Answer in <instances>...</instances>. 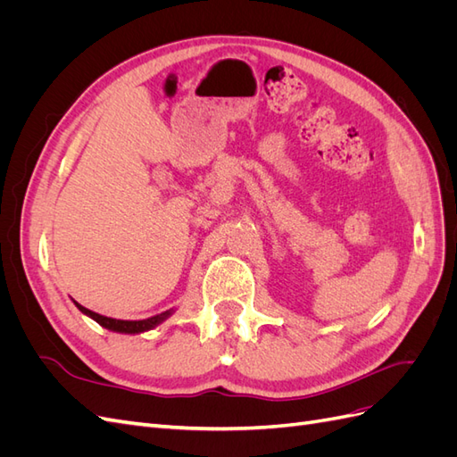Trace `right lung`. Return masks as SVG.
I'll return each mask as SVG.
<instances>
[{
	"instance_id": "right-lung-1",
	"label": "right lung",
	"mask_w": 457,
	"mask_h": 457,
	"mask_svg": "<svg viewBox=\"0 0 457 457\" xmlns=\"http://www.w3.org/2000/svg\"><path fill=\"white\" fill-rule=\"evenodd\" d=\"M74 305L78 307L79 312H84L86 316L93 318L96 324H101L103 328H106L110 331H118V334H145V331H150V329L158 328L162 322L168 320V318L175 312V309H170V311L160 312L156 316L145 318V320H116V318H108V316L96 314V312H93V311H89L86 307H81L79 303H76V301H74Z\"/></svg>"
}]
</instances>
